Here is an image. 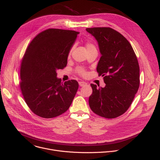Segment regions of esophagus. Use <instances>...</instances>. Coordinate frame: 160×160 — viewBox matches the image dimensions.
Masks as SVG:
<instances>
[{"mask_svg": "<svg viewBox=\"0 0 160 160\" xmlns=\"http://www.w3.org/2000/svg\"><path fill=\"white\" fill-rule=\"evenodd\" d=\"M88 85V83L85 82H79V86L80 87H83V86H86Z\"/></svg>", "mask_w": 160, "mask_h": 160, "instance_id": "34e87169", "label": "esophagus"}]
</instances>
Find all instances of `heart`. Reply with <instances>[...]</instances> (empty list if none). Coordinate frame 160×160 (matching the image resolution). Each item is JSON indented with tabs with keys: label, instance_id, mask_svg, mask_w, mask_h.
Returning a JSON list of instances; mask_svg holds the SVG:
<instances>
[{
	"label": "heart",
	"instance_id": "b5f03b06",
	"mask_svg": "<svg viewBox=\"0 0 160 160\" xmlns=\"http://www.w3.org/2000/svg\"><path fill=\"white\" fill-rule=\"evenodd\" d=\"M86 47L87 51H89V50H97L95 46L93 44H92L91 43H89V42H88V43H86ZM72 48H73V47H72L70 49V50H69V56L71 55V52H72ZM78 72L80 75L83 76V77H84V76L86 75V72L84 70H83V69H81V68H79V69H78Z\"/></svg>",
	"mask_w": 160,
	"mask_h": 160
}]
</instances>
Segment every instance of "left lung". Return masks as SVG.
Segmentation results:
<instances>
[{"label": "left lung", "mask_w": 160, "mask_h": 160, "mask_svg": "<svg viewBox=\"0 0 160 160\" xmlns=\"http://www.w3.org/2000/svg\"><path fill=\"white\" fill-rule=\"evenodd\" d=\"M86 31L98 42L101 57L97 71L106 83L104 88L91 84L90 108L104 118H116L127 111L139 87L136 55L129 41L111 28H88Z\"/></svg>", "instance_id": "left-lung-1"}]
</instances>
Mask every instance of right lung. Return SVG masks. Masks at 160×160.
<instances>
[{
    "label": "right lung",
    "instance_id": "1",
    "mask_svg": "<svg viewBox=\"0 0 160 160\" xmlns=\"http://www.w3.org/2000/svg\"><path fill=\"white\" fill-rule=\"evenodd\" d=\"M78 32L49 28L38 34L26 50L21 65L20 88L33 113L50 119L65 113L78 88L77 80L62 82L57 70L67 63Z\"/></svg>",
    "mask_w": 160,
    "mask_h": 160
}]
</instances>
